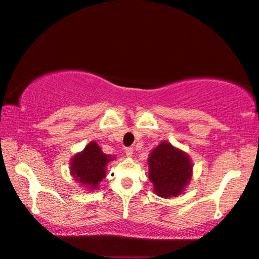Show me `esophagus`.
I'll list each match as a JSON object with an SVG mask.
<instances>
[{
  "mask_svg": "<svg viewBox=\"0 0 259 259\" xmlns=\"http://www.w3.org/2000/svg\"><path fill=\"white\" fill-rule=\"evenodd\" d=\"M125 154H126L127 157H132L133 154H134V149H133V148H132V147L125 148Z\"/></svg>",
  "mask_w": 259,
  "mask_h": 259,
  "instance_id": "1",
  "label": "esophagus"
}]
</instances>
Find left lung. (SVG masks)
<instances>
[{
    "instance_id": "8db88e82",
    "label": "left lung",
    "mask_w": 259,
    "mask_h": 259,
    "mask_svg": "<svg viewBox=\"0 0 259 259\" xmlns=\"http://www.w3.org/2000/svg\"><path fill=\"white\" fill-rule=\"evenodd\" d=\"M148 164L154 192L162 198L178 196L191 180L192 163L189 157L168 142H162L151 151Z\"/></svg>"
}]
</instances>
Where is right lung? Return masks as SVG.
<instances>
[{"label":"right lung","instance_id":"1","mask_svg":"<svg viewBox=\"0 0 259 259\" xmlns=\"http://www.w3.org/2000/svg\"><path fill=\"white\" fill-rule=\"evenodd\" d=\"M111 160V156L103 154L97 143L91 142L85 147L84 151L72 158L71 174L81 185L95 189L105 178V167Z\"/></svg>","mask_w":259,"mask_h":259}]
</instances>
